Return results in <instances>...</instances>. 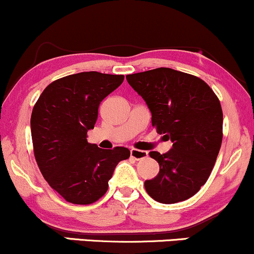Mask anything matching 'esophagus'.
<instances>
[{
  "label": "esophagus",
  "instance_id": "34e87169",
  "mask_svg": "<svg viewBox=\"0 0 254 254\" xmlns=\"http://www.w3.org/2000/svg\"><path fill=\"white\" fill-rule=\"evenodd\" d=\"M130 157L135 160H141L148 157V152L144 150H137V149H130Z\"/></svg>",
  "mask_w": 254,
  "mask_h": 254
}]
</instances>
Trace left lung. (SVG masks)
<instances>
[{
	"label": "left lung",
	"instance_id": "1",
	"mask_svg": "<svg viewBox=\"0 0 254 254\" xmlns=\"http://www.w3.org/2000/svg\"><path fill=\"white\" fill-rule=\"evenodd\" d=\"M126 78L151 111L152 127L173 143L166 154L150 151L160 172L144 183L146 192L161 203L188 200L207 182L219 154L223 139L219 99L203 80L170 67Z\"/></svg>",
	"mask_w": 254,
	"mask_h": 254
}]
</instances>
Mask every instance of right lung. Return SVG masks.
I'll return each mask as SVG.
<instances>
[{
	"label": "right lung",
	"mask_w": 254,
	"mask_h": 254,
	"mask_svg": "<svg viewBox=\"0 0 254 254\" xmlns=\"http://www.w3.org/2000/svg\"><path fill=\"white\" fill-rule=\"evenodd\" d=\"M124 78L97 71L65 76L48 84L32 109L35 159L43 178L67 202L99 200L108 191L117 163L129 157L124 146L105 150L87 141L100 102Z\"/></svg>",
	"instance_id": "right-lung-1"
}]
</instances>
